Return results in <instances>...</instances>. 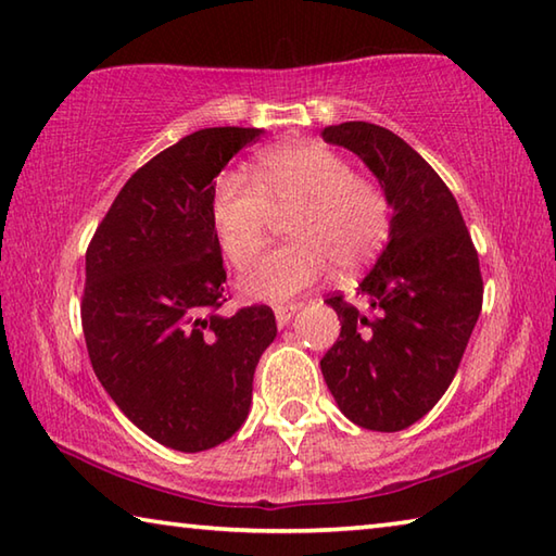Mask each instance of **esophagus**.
<instances>
[{"label":"esophagus","mask_w":556,"mask_h":556,"mask_svg":"<svg viewBox=\"0 0 556 556\" xmlns=\"http://www.w3.org/2000/svg\"><path fill=\"white\" fill-rule=\"evenodd\" d=\"M300 307H302L300 302H278V305H274L278 327H286V324L292 319V314H295Z\"/></svg>","instance_id":"esophagus-1"}]
</instances>
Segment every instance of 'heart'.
<instances>
[{"label":"heart","instance_id":"heart-1","mask_svg":"<svg viewBox=\"0 0 556 556\" xmlns=\"http://www.w3.org/2000/svg\"><path fill=\"white\" fill-rule=\"evenodd\" d=\"M213 225L225 256L244 268L264 249L276 215L295 213L278 247L239 280L247 298L286 300L337 266L358 274L380 256L392 232L382 186L353 174L351 162L321 142H290L261 154L256 181L223 172L213 184Z\"/></svg>","mask_w":556,"mask_h":556}]
</instances>
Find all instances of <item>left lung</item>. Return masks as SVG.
Masks as SVG:
<instances>
[{"instance_id":"1","label":"left lung","mask_w":556,"mask_h":556,"mask_svg":"<svg viewBox=\"0 0 556 556\" xmlns=\"http://www.w3.org/2000/svg\"><path fill=\"white\" fill-rule=\"evenodd\" d=\"M358 154L392 203V232L361 280L370 312L331 295L339 341L321 375L345 418L394 433L424 418L453 382L481 312L479 256L455 195L421 154L375 123L324 128Z\"/></svg>"}]
</instances>
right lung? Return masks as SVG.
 Listing matches in <instances>:
<instances>
[{
    "instance_id": "right-lung-1",
    "label": "right lung",
    "mask_w": 556,
    "mask_h": 556,
    "mask_svg": "<svg viewBox=\"0 0 556 556\" xmlns=\"http://www.w3.org/2000/svg\"><path fill=\"white\" fill-rule=\"evenodd\" d=\"M264 128H203L135 172L87 249L81 327L103 390L152 441L211 450L249 416L274 309L223 317L213 179Z\"/></svg>"
}]
</instances>
